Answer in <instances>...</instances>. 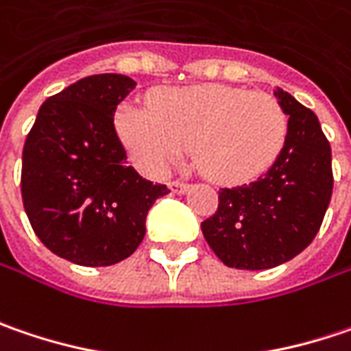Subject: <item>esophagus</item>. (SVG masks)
I'll return each instance as SVG.
<instances>
[{"label": "esophagus", "instance_id": "obj_1", "mask_svg": "<svg viewBox=\"0 0 351 351\" xmlns=\"http://www.w3.org/2000/svg\"><path fill=\"white\" fill-rule=\"evenodd\" d=\"M169 189L173 193H185L189 189V184H184V182H169Z\"/></svg>", "mask_w": 351, "mask_h": 351}]
</instances>
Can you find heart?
Returning <instances> with one entry per match:
<instances>
[{"label": "heart", "mask_w": 351, "mask_h": 351, "mask_svg": "<svg viewBox=\"0 0 351 351\" xmlns=\"http://www.w3.org/2000/svg\"><path fill=\"white\" fill-rule=\"evenodd\" d=\"M116 134L138 169L164 176L191 144L195 167L223 185L251 182L276 162L289 116L276 98L225 84L164 88L148 106L122 104Z\"/></svg>", "instance_id": "heart-1"}]
</instances>
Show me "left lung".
<instances>
[{"mask_svg": "<svg viewBox=\"0 0 351 351\" xmlns=\"http://www.w3.org/2000/svg\"><path fill=\"white\" fill-rule=\"evenodd\" d=\"M287 144L256 182L221 189L217 211L202 223L205 241L231 269L265 271L302 253L330 205L332 148L316 114L282 88Z\"/></svg>", "mask_w": 351, "mask_h": 351, "instance_id": "8db88e82", "label": "left lung"}]
</instances>
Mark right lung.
<instances>
[{
	"instance_id": "1",
	"label": "right lung",
	"mask_w": 351,
	"mask_h": 351,
	"mask_svg": "<svg viewBox=\"0 0 351 351\" xmlns=\"http://www.w3.org/2000/svg\"><path fill=\"white\" fill-rule=\"evenodd\" d=\"M136 82L124 75L77 80L39 108L27 134L21 197L45 247L82 267L128 258L146 233V215L166 185L126 164L114 128L118 104Z\"/></svg>"
}]
</instances>
